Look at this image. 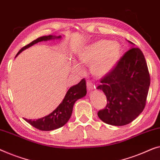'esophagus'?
<instances>
[{"label":"esophagus","instance_id":"esophagus-1","mask_svg":"<svg viewBox=\"0 0 160 160\" xmlns=\"http://www.w3.org/2000/svg\"><path fill=\"white\" fill-rule=\"evenodd\" d=\"M87 89L88 91H92V90H93L95 89V86H94L93 84H92V82H89V81H88L87 82Z\"/></svg>","mask_w":160,"mask_h":160}]
</instances>
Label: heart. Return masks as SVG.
<instances>
[{"instance_id": "obj_1", "label": "heart", "mask_w": 160, "mask_h": 160, "mask_svg": "<svg viewBox=\"0 0 160 160\" xmlns=\"http://www.w3.org/2000/svg\"><path fill=\"white\" fill-rule=\"evenodd\" d=\"M122 53V47L118 42L99 40L88 44L78 50L76 59L78 63H71L72 70L82 73V66H89L92 74L102 77L114 68Z\"/></svg>"}]
</instances>
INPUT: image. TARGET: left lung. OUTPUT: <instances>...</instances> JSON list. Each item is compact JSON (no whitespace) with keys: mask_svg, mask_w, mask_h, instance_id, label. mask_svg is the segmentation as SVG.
<instances>
[{"mask_svg":"<svg viewBox=\"0 0 160 160\" xmlns=\"http://www.w3.org/2000/svg\"><path fill=\"white\" fill-rule=\"evenodd\" d=\"M100 82L97 89L105 93L108 104L97 113L99 118L117 126L135 120L145 108L150 85L149 70L142 50L138 48L128 50Z\"/></svg>","mask_w":160,"mask_h":160,"instance_id":"obj_1","label":"left lung"}]
</instances>
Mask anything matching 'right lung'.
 <instances>
[{
	"label": "right lung",
	"instance_id": "1",
	"mask_svg": "<svg viewBox=\"0 0 160 160\" xmlns=\"http://www.w3.org/2000/svg\"><path fill=\"white\" fill-rule=\"evenodd\" d=\"M60 38H61V36L48 35L41 37V38L36 39L35 40L32 41L28 45L23 47L18 52L17 56L23 50L27 49V48L31 47L34 44L39 42L48 41ZM86 94H87V86H86V81L84 78H83L78 84L73 86L68 90L62 102L50 114L35 120L31 119L27 120V118L24 119L34 128L40 131H52L55 129L59 128L63 126L70 119L71 114H72L73 105H74L76 101H77L78 99L84 97Z\"/></svg>",
	"mask_w": 160,
	"mask_h": 160
}]
</instances>
